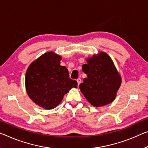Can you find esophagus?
Segmentation results:
<instances>
[{
	"label": "esophagus",
	"instance_id": "1",
	"mask_svg": "<svg viewBox=\"0 0 148 148\" xmlns=\"http://www.w3.org/2000/svg\"><path fill=\"white\" fill-rule=\"evenodd\" d=\"M77 84H78V86L80 85V83H81V79L80 78H79L78 79H77Z\"/></svg>",
	"mask_w": 148,
	"mask_h": 148
}]
</instances>
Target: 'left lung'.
Instances as JSON below:
<instances>
[{"label": "left lung", "instance_id": "obj_1", "mask_svg": "<svg viewBox=\"0 0 148 148\" xmlns=\"http://www.w3.org/2000/svg\"><path fill=\"white\" fill-rule=\"evenodd\" d=\"M83 71L87 74L79 88L88 103L96 107L114 101L121 85L122 78L113 61L107 53L100 51L87 58Z\"/></svg>", "mask_w": 148, "mask_h": 148}]
</instances>
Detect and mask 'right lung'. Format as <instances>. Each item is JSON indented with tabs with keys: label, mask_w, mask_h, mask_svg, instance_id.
I'll return each mask as SVG.
<instances>
[{
	"label": "right lung",
	"mask_w": 148,
	"mask_h": 148,
	"mask_svg": "<svg viewBox=\"0 0 148 148\" xmlns=\"http://www.w3.org/2000/svg\"><path fill=\"white\" fill-rule=\"evenodd\" d=\"M61 58L55 52L47 51L32 61L26 73L27 94L36 104L46 110L57 107L63 96L77 87V81L70 79L67 68L60 65Z\"/></svg>",
	"instance_id": "obj_1"
}]
</instances>
